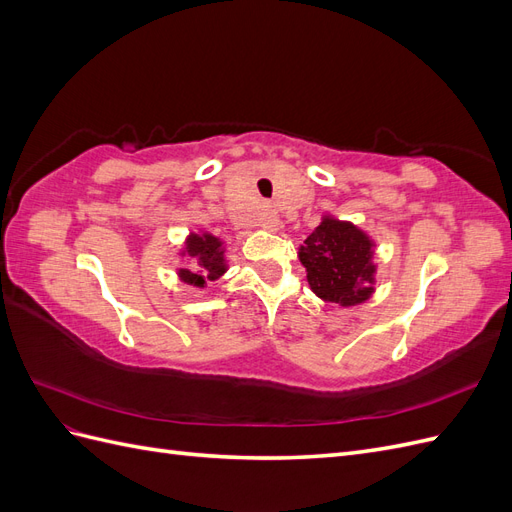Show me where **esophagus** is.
<instances>
[{
	"mask_svg": "<svg viewBox=\"0 0 512 512\" xmlns=\"http://www.w3.org/2000/svg\"><path fill=\"white\" fill-rule=\"evenodd\" d=\"M260 226L267 230H277V226H280V218H277V213L273 209H265L260 213Z\"/></svg>",
	"mask_w": 512,
	"mask_h": 512,
	"instance_id": "1",
	"label": "esophagus"
}]
</instances>
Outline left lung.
<instances>
[{
  "mask_svg": "<svg viewBox=\"0 0 512 512\" xmlns=\"http://www.w3.org/2000/svg\"><path fill=\"white\" fill-rule=\"evenodd\" d=\"M307 282L320 299L356 305L371 294V241L348 222L324 220L301 245Z\"/></svg>",
  "mask_w": 512,
  "mask_h": 512,
  "instance_id": "8db88e82",
  "label": "left lung"
}]
</instances>
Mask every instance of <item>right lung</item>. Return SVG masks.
Returning <instances> with one entry per match:
<instances>
[{
	"instance_id": "right-lung-1",
	"label": "right lung",
	"mask_w": 512,
	"mask_h": 512,
	"mask_svg": "<svg viewBox=\"0 0 512 512\" xmlns=\"http://www.w3.org/2000/svg\"><path fill=\"white\" fill-rule=\"evenodd\" d=\"M188 256L196 262L194 271L181 269V280L194 284V286H205L207 280H218V277L226 271L224 267V252H222V241H218L211 235H192L188 239Z\"/></svg>"
}]
</instances>
